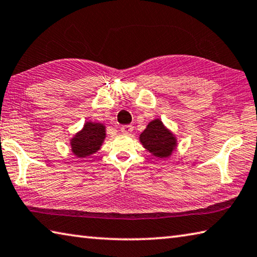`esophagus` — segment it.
Listing matches in <instances>:
<instances>
[{"instance_id":"34e87169","label":"esophagus","mask_w":257,"mask_h":257,"mask_svg":"<svg viewBox=\"0 0 257 257\" xmlns=\"http://www.w3.org/2000/svg\"><path fill=\"white\" fill-rule=\"evenodd\" d=\"M120 130H121V133H122V134L129 135V134L133 133L134 127H133V125H130V124H124V125H122V127H121Z\"/></svg>"}]
</instances>
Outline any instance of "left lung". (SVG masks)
Here are the masks:
<instances>
[{"label": "left lung", "instance_id": "8db88e82", "mask_svg": "<svg viewBox=\"0 0 257 257\" xmlns=\"http://www.w3.org/2000/svg\"><path fill=\"white\" fill-rule=\"evenodd\" d=\"M139 142L158 159L170 158L178 147L177 136L159 118L149 122L146 129L139 135Z\"/></svg>", "mask_w": 257, "mask_h": 257}]
</instances>
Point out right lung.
I'll use <instances>...</instances> for the list:
<instances>
[{
  "mask_svg": "<svg viewBox=\"0 0 257 257\" xmlns=\"http://www.w3.org/2000/svg\"><path fill=\"white\" fill-rule=\"evenodd\" d=\"M106 138V127L101 122L86 121L79 132L69 139L71 153L78 159H85L99 151Z\"/></svg>",
  "mask_w": 257,
  "mask_h": 257,
  "instance_id": "obj_1",
  "label": "right lung"
}]
</instances>
